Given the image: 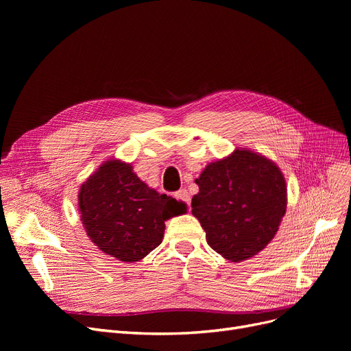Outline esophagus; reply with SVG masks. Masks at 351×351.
<instances>
[{"mask_svg":"<svg viewBox=\"0 0 351 351\" xmlns=\"http://www.w3.org/2000/svg\"><path fill=\"white\" fill-rule=\"evenodd\" d=\"M175 197H176L178 200L183 202V204H185V205L191 206V195H189V192H188L185 188L179 189V191L175 193Z\"/></svg>","mask_w":351,"mask_h":351,"instance_id":"34e87169","label":"esophagus"}]
</instances>
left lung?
<instances>
[{
    "label": "left lung",
    "mask_w": 351,
    "mask_h": 351,
    "mask_svg": "<svg viewBox=\"0 0 351 351\" xmlns=\"http://www.w3.org/2000/svg\"><path fill=\"white\" fill-rule=\"evenodd\" d=\"M196 183L192 215L216 253L239 263L271 242L287 208L286 179L271 159L236 147L206 165Z\"/></svg>",
    "instance_id": "left-lung-1"
}]
</instances>
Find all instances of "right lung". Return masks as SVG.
I'll use <instances>...</instances> for the list:
<instances>
[{
    "mask_svg": "<svg viewBox=\"0 0 351 351\" xmlns=\"http://www.w3.org/2000/svg\"><path fill=\"white\" fill-rule=\"evenodd\" d=\"M78 210L92 243L121 262L135 263L162 243L165 222L186 213V205L147 186L132 163L112 158L81 185Z\"/></svg>",
    "mask_w": 351,
    "mask_h": 351,
    "instance_id": "add662e5",
    "label": "right lung"
}]
</instances>
